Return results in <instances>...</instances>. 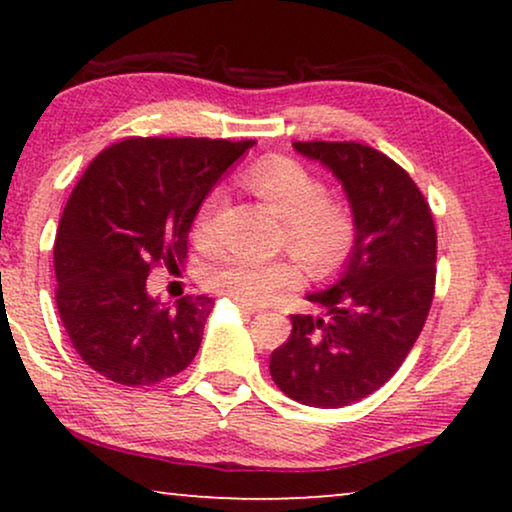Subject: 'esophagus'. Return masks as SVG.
<instances>
[{
  "mask_svg": "<svg viewBox=\"0 0 512 512\" xmlns=\"http://www.w3.org/2000/svg\"><path fill=\"white\" fill-rule=\"evenodd\" d=\"M233 303L237 305V310H242L244 314H258L261 310H258L256 305H249V303H242V300H233Z\"/></svg>",
  "mask_w": 512,
  "mask_h": 512,
  "instance_id": "34e87169",
  "label": "esophagus"
}]
</instances>
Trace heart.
I'll use <instances>...</instances> for the list:
<instances>
[{"label": "heart", "instance_id": "1", "mask_svg": "<svg viewBox=\"0 0 512 512\" xmlns=\"http://www.w3.org/2000/svg\"><path fill=\"white\" fill-rule=\"evenodd\" d=\"M258 198L284 219V242L314 277H331L345 268L359 240V223L347 202L328 198L317 174L291 158H268L247 172ZM221 193L212 191L195 214V235H212ZM300 282V268L286 258L261 261L247 254H223L205 270L207 289L249 305L270 303L277 293Z\"/></svg>", "mask_w": 512, "mask_h": 512}]
</instances>
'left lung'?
Here are the masks:
<instances>
[{"mask_svg": "<svg viewBox=\"0 0 512 512\" xmlns=\"http://www.w3.org/2000/svg\"><path fill=\"white\" fill-rule=\"evenodd\" d=\"M342 184L359 223L340 277L307 293L324 317L293 314L270 375L293 401L342 408L380 389L422 333L436 284V226L410 174L356 142H293Z\"/></svg>", "mask_w": 512, "mask_h": 512, "instance_id": "1", "label": "left lung"}]
</instances>
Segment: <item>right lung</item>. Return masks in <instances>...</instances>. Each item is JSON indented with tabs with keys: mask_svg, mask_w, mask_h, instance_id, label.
<instances>
[{
	"mask_svg": "<svg viewBox=\"0 0 512 512\" xmlns=\"http://www.w3.org/2000/svg\"><path fill=\"white\" fill-rule=\"evenodd\" d=\"M254 142L130 137L86 167L62 212L55 303L83 361L125 387L177 375L198 354L214 300L149 296L156 263L184 265L202 200Z\"/></svg>",
	"mask_w": 512,
	"mask_h": 512,
	"instance_id": "add662e5",
	"label": "right lung"
}]
</instances>
